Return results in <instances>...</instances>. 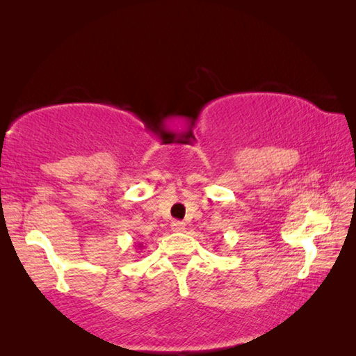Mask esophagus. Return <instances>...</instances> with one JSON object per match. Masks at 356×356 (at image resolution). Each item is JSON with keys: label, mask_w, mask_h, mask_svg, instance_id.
<instances>
[{"label": "esophagus", "mask_w": 356, "mask_h": 356, "mask_svg": "<svg viewBox=\"0 0 356 356\" xmlns=\"http://www.w3.org/2000/svg\"><path fill=\"white\" fill-rule=\"evenodd\" d=\"M171 229L174 232H184L185 231V222L182 221H172L171 222Z\"/></svg>", "instance_id": "esophagus-1"}]
</instances>
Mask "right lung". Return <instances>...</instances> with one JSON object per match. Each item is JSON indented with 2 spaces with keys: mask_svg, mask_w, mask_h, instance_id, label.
Segmentation results:
<instances>
[{
  "mask_svg": "<svg viewBox=\"0 0 356 356\" xmlns=\"http://www.w3.org/2000/svg\"><path fill=\"white\" fill-rule=\"evenodd\" d=\"M136 246H138V250H140V248H143V243H138Z\"/></svg>",
  "mask_w": 356,
  "mask_h": 356,
  "instance_id": "add662e5",
  "label": "right lung"
}]
</instances>
